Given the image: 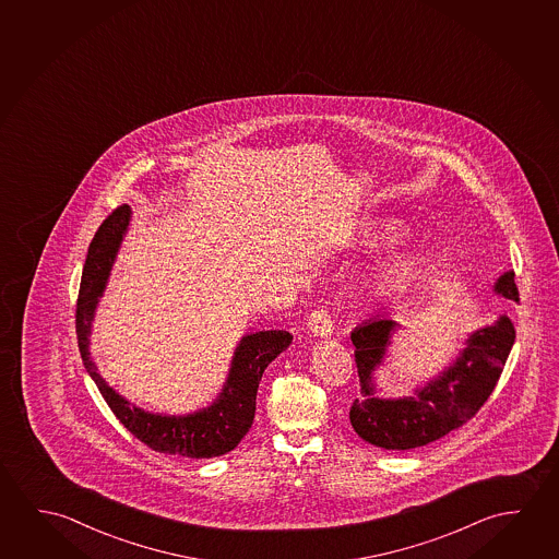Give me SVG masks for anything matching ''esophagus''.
I'll list each match as a JSON object with an SVG mask.
<instances>
[{"mask_svg": "<svg viewBox=\"0 0 559 559\" xmlns=\"http://www.w3.org/2000/svg\"><path fill=\"white\" fill-rule=\"evenodd\" d=\"M308 330L313 337H330L333 333V320H331L330 313L323 308L311 311L310 318H308Z\"/></svg>", "mask_w": 559, "mask_h": 559, "instance_id": "1", "label": "esophagus"}]
</instances>
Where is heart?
Wrapping results in <instances>:
<instances>
[{"label": "heart", "instance_id": "obj_1", "mask_svg": "<svg viewBox=\"0 0 559 559\" xmlns=\"http://www.w3.org/2000/svg\"><path fill=\"white\" fill-rule=\"evenodd\" d=\"M403 236V226L394 221L380 222L368 229L367 239L370 243L374 241H384V243H394ZM423 257L417 249L402 248L394 251L392 255L385 257L380 266L376 269L374 284L378 293H390L400 288L403 284L409 283L417 271L421 269Z\"/></svg>", "mask_w": 559, "mask_h": 559}]
</instances>
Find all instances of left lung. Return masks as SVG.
Segmentation results:
<instances>
[{"mask_svg": "<svg viewBox=\"0 0 559 559\" xmlns=\"http://www.w3.org/2000/svg\"><path fill=\"white\" fill-rule=\"evenodd\" d=\"M495 294L519 302L513 271L497 278ZM397 325L388 318H372L350 333L355 345L360 397L348 419L358 437L384 450L425 447L469 421L495 390L514 345L513 321L499 316L495 323L472 331L466 347L442 372L403 397H380L374 372L384 367Z\"/></svg>", "mask_w": 559, "mask_h": 559, "instance_id": "8db88e82", "label": "left lung"}]
</instances>
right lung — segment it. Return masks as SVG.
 Masks as SVG:
<instances>
[{
	"label": "right lung",
	"mask_w": 559,
	"mask_h": 559,
	"mask_svg": "<svg viewBox=\"0 0 559 559\" xmlns=\"http://www.w3.org/2000/svg\"><path fill=\"white\" fill-rule=\"evenodd\" d=\"M130 218L132 211L129 204L119 206L99 226L87 249L75 306V333L83 367L99 388L110 412L150 449L162 454L197 460L228 454L229 450L238 447L239 440L248 435L253 425L257 388L261 376L284 348L290 347L293 335L283 330L255 331L243 335L234 350L228 378L222 385L221 394L216 395L211 405L197 412L185 415L146 412L115 392L93 362L90 335L95 310L109 283L110 269L129 231Z\"/></svg>",
	"instance_id": "obj_1"
}]
</instances>
